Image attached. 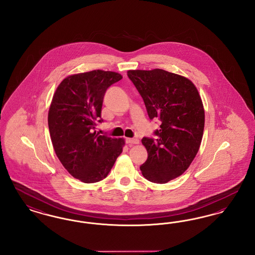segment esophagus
Segmentation results:
<instances>
[{
  "label": "esophagus",
  "instance_id": "34e87169",
  "mask_svg": "<svg viewBox=\"0 0 255 255\" xmlns=\"http://www.w3.org/2000/svg\"><path fill=\"white\" fill-rule=\"evenodd\" d=\"M125 141H126V143L128 144V145H133V144H138V139L137 138H129V137H127L126 139H125Z\"/></svg>",
  "mask_w": 255,
  "mask_h": 255
}]
</instances>
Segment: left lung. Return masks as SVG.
Here are the masks:
<instances>
[{"label":"left lung","mask_w":255,"mask_h":255,"mask_svg":"<svg viewBox=\"0 0 255 255\" xmlns=\"http://www.w3.org/2000/svg\"><path fill=\"white\" fill-rule=\"evenodd\" d=\"M145 104L149 119H158L156 137L144 136L148 158L140 165L146 180L166 183L187 169L201 145L205 110L194 84L164 70L128 71Z\"/></svg>","instance_id":"obj_1"}]
</instances>
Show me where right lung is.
<instances>
[{
  "mask_svg": "<svg viewBox=\"0 0 255 255\" xmlns=\"http://www.w3.org/2000/svg\"><path fill=\"white\" fill-rule=\"evenodd\" d=\"M118 73L96 70L66 77L57 87L49 111L51 142L63 166L85 183L107 177L122 154L123 138L96 133L97 122L110 86L119 82Z\"/></svg>",
  "mask_w": 255,
  "mask_h": 255,
  "instance_id": "right-lung-1",
  "label": "right lung"
}]
</instances>
